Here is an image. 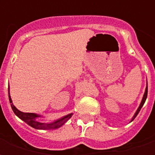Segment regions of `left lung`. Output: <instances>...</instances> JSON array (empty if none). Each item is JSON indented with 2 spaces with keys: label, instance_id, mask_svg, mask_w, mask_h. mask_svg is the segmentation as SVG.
I'll list each match as a JSON object with an SVG mask.
<instances>
[{
  "label": "left lung",
  "instance_id": "8db88e82",
  "mask_svg": "<svg viewBox=\"0 0 155 155\" xmlns=\"http://www.w3.org/2000/svg\"><path fill=\"white\" fill-rule=\"evenodd\" d=\"M147 94H148V85H147L146 90H145V92H144V94H143V100H142V101H141V104H140V107H139V109L137 110L136 113H135V114H134V116L133 117V119H132V120H134V118H135V117L137 116V114H139V112H140V110H141V108H142V106H143V104H144V102H145V101H146Z\"/></svg>",
  "mask_w": 155,
  "mask_h": 155
}]
</instances>
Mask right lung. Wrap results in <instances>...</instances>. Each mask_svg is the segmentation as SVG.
<instances>
[{"instance_id": "1", "label": "right lung", "mask_w": 155, "mask_h": 155, "mask_svg": "<svg viewBox=\"0 0 155 155\" xmlns=\"http://www.w3.org/2000/svg\"><path fill=\"white\" fill-rule=\"evenodd\" d=\"M8 94H9V101H10V103H11V106H12V110L14 111L17 116L22 120L23 121H25V123L29 124L30 126L33 127L35 129H37V130H50V129H57L59 127H61V125H63L66 121H67L71 116H72V114H70L66 115V116L63 117L61 120H58L56 121H54V123L51 124H44V123H40L38 121L35 120V118L38 117V115L35 114H32V113H24V112H21V111L18 110L14 106V104H12V99H11V96H10V93H9V89H8Z\"/></svg>"}]
</instances>
